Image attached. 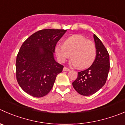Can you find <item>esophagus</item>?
I'll use <instances>...</instances> for the list:
<instances>
[{"label": "esophagus", "mask_w": 125, "mask_h": 125, "mask_svg": "<svg viewBox=\"0 0 125 125\" xmlns=\"http://www.w3.org/2000/svg\"><path fill=\"white\" fill-rule=\"evenodd\" d=\"M70 69L68 68H67V67H64L63 68V71H70Z\"/></svg>", "instance_id": "1"}]
</instances>
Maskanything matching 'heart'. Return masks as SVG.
I'll return each instance as SVG.
<instances>
[{
	"instance_id": "heart-1",
	"label": "heart",
	"mask_w": 125,
	"mask_h": 125,
	"mask_svg": "<svg viewBox=\"0 0 125 125\" xmlns=\"http://www.w3.org/2000/svg\"><path fill=\"white\" fill-rule=\"evenodd\" d=\"M71 64L83 69L92 65L96 56V48L94 43L81 35H73L65 40L63 44H58L55 54L61 62L71 57Z\"/></svg>"
}]
</instances>
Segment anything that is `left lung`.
<instances>
[{"label":"left lung","instance_id":"1","mask_svg":"<svg viewBox=\"0 0 125 125\" xmlns=\"http://www.w3.org/2000/svg\"><path fill=\"white\" fill-rule=\"evenodd\" d=\"M96 55L93 64L87 70L78 73L73 82L76 92L83 96H89L97 92L105 84L110 68L109 55L98 37L94 34Z\"/></svg>","mask_w":125,"mask_h":125}]
</instances>
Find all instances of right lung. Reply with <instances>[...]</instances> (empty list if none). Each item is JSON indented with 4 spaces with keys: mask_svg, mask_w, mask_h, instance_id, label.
Returning <instances> with one entry per match:
<instances>
[{
    "mask_svg": "<svg viewBox=\"0 0 125 125\" xmlns=\"http://www.w3.org/2000/svg\"><path fill=\"white\" fill-rule=\"evenodd\" d=\"M66 30L43 29L23 43L16 61V79L22 89L33 97L45 96L51 90L63 66L54 60L57 43Z\"/></svg>",
    "mask_w": 125,
    "mask_h": 125,
    "instance_id": "right-lung-1",
    "label": "right lung"
}]
</instances>
